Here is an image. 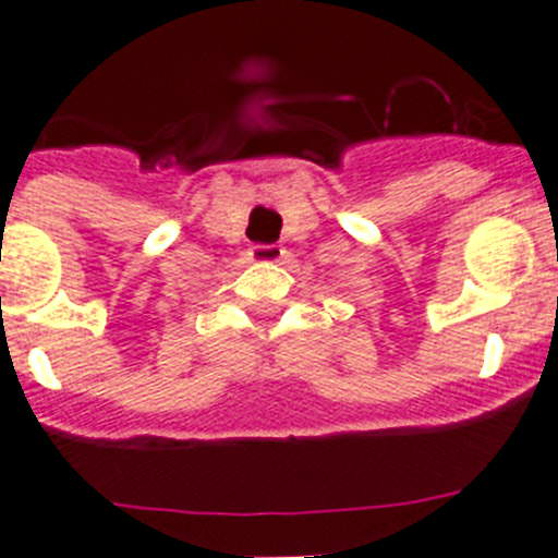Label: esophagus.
Segmentation results:
<instances>
[{
    "label": "esophagus",
    "instance_id": "esophagus-1",
    "mask_svg": "<svg viewBox=\"0 0 558 558\" xmlns=\"http://www.w3.org/2000/svg\"><path fill=\"white\" fill-rule=\"evenodd\" d=\"M251 259L256 263H282L284 248L282 245H251Z\"/></svg>",
    "mask_w": 558,
    "mask_h": 558
}]
</instances>
